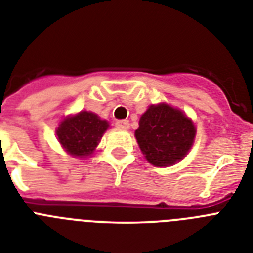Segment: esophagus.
Wrapping results in <instances>:
<instances>
[{"label": "esophagus", "instance_id": "esophagus-1", "mask_svg": "<svg viewBox=\"0 0 253 253\" xmlns=\"http://www.w3.org/2000/svg\"><path fill=\"white\" fill-rule=\"evenodd\" d=\"M115 125H116V128L119 129H128L129 122L128 120H118V122L115 123Z\"/></svg>", "mask_w": 253, "mask_h": 253}]
</instances>
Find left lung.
Instances as JSON below:
<instances>
[{
  "mask_svg": "<svg viewBox=\"0 0 253 253\" xmlns=\"http://www.w3.org/2000/svg\"><path fill=\"white\" fill-rule=\"evenodd\" d=\"M195 133V125L185 112L159 103L151 104L142 115L134 135L147 162L156 167H168L187 155Z\"/></svg>",
  "mask_w": 253,
  "mask_h": 253,
  "instance_id": "8db88e82",
  "label": "left lung"
}]
</instances>
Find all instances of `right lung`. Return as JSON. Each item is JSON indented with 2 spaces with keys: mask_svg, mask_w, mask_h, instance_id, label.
Returning a JSON list of instances; mask_svg holds the SVG:
<instances>
[{
  "mask_svg": "<svg viewBox=\"0 0 253 253\" xmlns=\"http://www.w3.org/2000/svg\"><path fill=\"white\" fill-rule=\"evenodd\" d=\"M108 129V123L90 111L67 116L56 129L58 141L70 155L86 158L93 154Z\"/></svg>",
  "mask_w": 253,
  "mask_h": 253,
  "instance_id": "obj_1",
  "label": "right lung"
}]
</instances>
